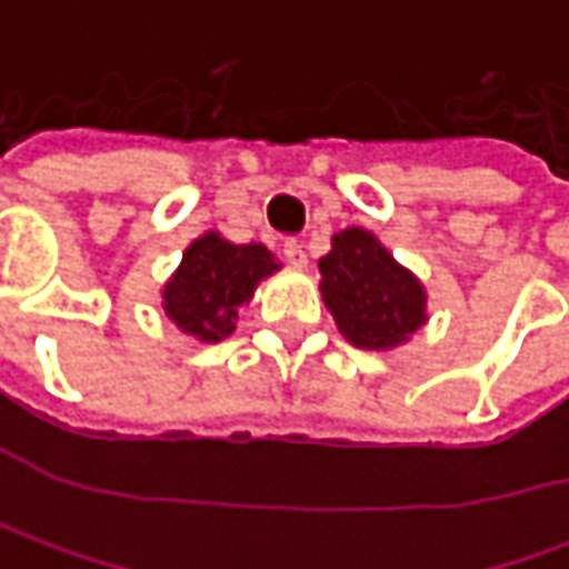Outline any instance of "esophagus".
Here are the masks:
<instances>
[{"mask_svg": "<svg viewBox=\"0 0 569 569\" xmlns=\"http://www.w3.org/2000/svg\"><path fill=\"white\" fill-rule=\"evenodd\" d=\"M284 259H288V266H295V269H307V250H303L297 240H288V243H284Z\"/></svg>", "mask_w": 569, "mask_h": 569, "instance_id": "esophagus-1", "label": "esophagus"}]
</instances>
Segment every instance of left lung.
<instances>
[{
    "mask_svg": "<svg viewBox=\"0 0 569 569\" xmlns=\"http://www.w3.org/2000/svg\"><path fill=\"white\" fill-rule=\"evenodd\" d=\"M319 295L345 339L363 351H392L427 322L421 278L367 228H345L319 259Z\"/></svg>",
    "mask_w": 569,
    "mask_h": 569,
    "instance_id": "obj_1",
    "label": "left lung"
}]
</instances>
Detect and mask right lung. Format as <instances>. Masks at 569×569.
Segmentation results:
<instances>
[{
  "label": "right lung",
  "instance_id": "obj_1",
  "mask_svg": "<svg viewBox=\"0 0 569 569\" xmlns=\"http://www.w3.org/2000/svg\"><path fill=\"white\" fill-rule=\"evenodd\" d=\"M278 269L281 262L262 243H230L218 230H206L189 243L183 262L161 288L164 317L208 345L228 339L237 329L240 307Z\"/></svg>",
  "mask_w": 569,
  "mask_h": 569
}]
</instances>
